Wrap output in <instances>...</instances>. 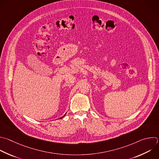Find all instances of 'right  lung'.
I'll use <instances>...</instances> for the list:
<instances>
[{"instance_id":"right-lung-1","label":"right lung","mask_w":159,"mask_h":159,"mask_svg":"<svg viewBox=\"0 0 159 159\" xmlns=\"http://www.w3.org/2000/svg\"><path fill=\"white\" fill-rule=\"evenodd\" d=\"M66 115V114H64V116H63L62 117H61V118H59V119H62V118H63V117H64Z\"/></svg>"}]
</instances>
